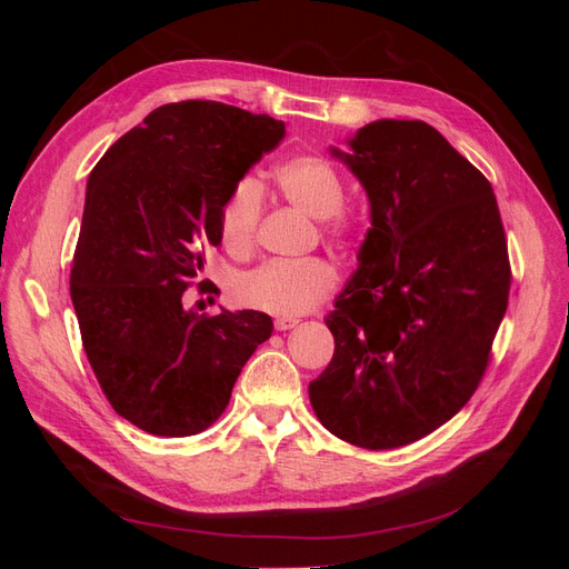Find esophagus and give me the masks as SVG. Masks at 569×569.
I'll return each mask as SVG.
<instances>
[{
    "instance_id": "obj_1",
    "label": "esophagus",
    "mask_w": 569,
    "mask_h": 569,
    "mask_svg": "<svg viewBox=\"0 0 569 569\" xmlns=\"http://www.w3.org/2000/svg\"><path fill=\"white\" fill-rule=\"evenodd\" d=\"M297 325H299L297 318H278V320H274V330L287 332V330H291V327H297Z\"/></svg>"
}]
</instances>
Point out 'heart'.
Masks as SVG:
<instances>
[{"mask_svg": "<svg viewBox=\"0 0 569 569\" xmlns=\"http://www.w3.org/2000/svg\"><path fill=\"white\" fill-rule=\"evenodd\" d=\"M272 182L287 203L301 213L322 220L325 232L337 242H349L360 230V220L343 209V182L339 170L316 153H301L272 170ZM263 199L256 180L234 184L220 209V237L232 253H247L261 222ZM339 284L337 268L325 258L308 261H270L256 268L234 284V299L251 311L270 316H301L311 311Z\"/></svg>", "mask_w": 569, "mask_h": 569, "instance_id": "obj_1", "label": "heart"}]
</instances>
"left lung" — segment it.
Wrapping results in <instances>:
<instances>
[{
	"instance_id": "obj_1",
	"label": "left lung",
	"mask_w": 569,
	"mask_h": 569,
	"mask_svg": "<svg viewBox=\"0 0 569 569\" xmlns=\"http://www.w3.org/2000/svg\"><path fill=\"white\" fill-rule=\"evenodd\" d=\"M351 151L372 228L325 318L335 356L308 385L318 420L387 451L449 422L489 366L510 261L489 180L422 120H375Z\"/></svg>"
}]
</instances>
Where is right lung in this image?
<instances>
[{
  "label": "right lung",
  "instance_id": "obj_1",
  "mask_svg": "<svg viewBox=\"0 0 569 569\" xmlns=\"http://www.w3.org/2000/svg\"><path fill=\"white\" fill-rule=\"evenodd\" d=\"M282 137V120L189 99L153 109L90 173L71 299L101 391L149 435L211 427L272 332L258 311L199 316L184 289L220 244L228 194Z\"/></svg>",
  "mask_w": 569,
  "mask_h": 569
}]
</instances>
